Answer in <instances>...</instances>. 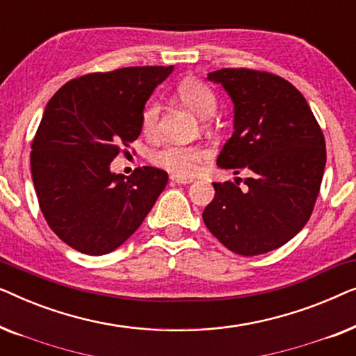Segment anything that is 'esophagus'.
Returning a JSON list of instances; mask_svg holds the SVG:
<instances>
[{
    "instance_id": "34e87169",
    "label": "esophagus",
    "mask_w": 356,
    "mask_h": 356,
    "mask_svg": "<svg viewBox=\"0 0 356 356\" xmlns=\"http://www.w3.org/2000/svg\"><path fill=\"white\" fill-rule=\"evenodd\" d=\"M172 181H175V183H178V184H189V183H193L194 179L193 178H186V177H177V175H173L172 178Z\"/></svg>"
}]
</instances>
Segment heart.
I'll list each match as a JSON object with an SVG mask.
<instances>
[{
	"mask_svg": "<svg viewBox=\"0 0 356 356\" xmlns=\"http://www.w3.org/2000/svg\"><path fill=\"white\" fill-rule=\"evenodd\" d=\"M175 94H177L178 100L188 110H191L194 115H197L199 118H207L217 108L216 94L206 84H202L197 79H193V77L178 82ZM159 111L160 108L157 102H149L144 106L143 115H140V124H143L145 133H152L155 129ZM207 157L209 150L201 144H167L150 154V162L170 173L177 175V177H193V175L197 173L201 163Z\"/></svg>",
	"mask_w": 356,
	"mask_h": 356,
	"instance_id": "obj_1",
	"label": "heart"
}]
</instances>
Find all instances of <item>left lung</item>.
<instances>
[{"label": "left lung", "mask_w": 356, "mask_h": 356, "mask_svg": "<svg viewBox=\"0 0 356 356\" xmlns=\"http://www.w3.org/2000/svg\"><path fill=\"white\" fill-rule=\"evenodd\" d=\"M207 81L220 84L233 104V134L217 165L235 175L248 168L251 177L243 189L212 183L216 197L204 209V223L236 254H264L309 220L325 167L323 131L301 92L279 76L218 70Z\"/></svg>", "instance_id": "1"}]
</instances>
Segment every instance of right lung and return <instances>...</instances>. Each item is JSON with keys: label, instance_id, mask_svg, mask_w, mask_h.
<instances>
[{"label": "right lung", "instance_id": "1", "mask_svg": "<svg viewBox=\"0 0 356 356\" xmlns=\"http://www.w3.org/2000/svg\"><path fill=\"white\" fill-rule=\"evenodd\" d=\"M173 66H136L66 82L43 111L32 143V181L58 238L90 256L108 254L140 227L167 186V172L115 173L110 163L139 138L140 115Z\"/></svg>", "mask_w": 356, "mask_h": 356}]
</instances>
